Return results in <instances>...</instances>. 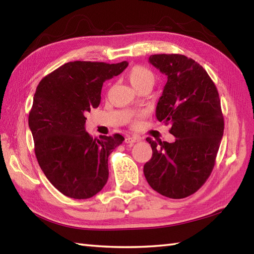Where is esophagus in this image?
<instances>
[{
    "instance_id": "34e87169",
    "label": "esophagus",
    "mask_w": 254,
    "mask_h": 254,
    "mask_svg": "<svg viewBox=\"0 0 254 254\" xmlns=\"http://www.w3.org/2000/svg\"><path fill=\"white\" fill-rule=\"evenodd\" d=\"M138 141H141V137H138L136 135H132V136H127L126 138V143L127 144H133V143H136Z\"/></svg>"
}]
</instances>
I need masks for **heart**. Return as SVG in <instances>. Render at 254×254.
<instances>
[{"label": "heart", "mask_w": 254, "mask_h": 254, "mask_svg": "<svg viewBox=\"0 0 254 254\" xmlns=\"http://www.w3.org/2000/svg\"><path fill=\"white\" fill-rule=\"evenodd\" d=\"M127 78L130 80L131 85L134 88H138L141 86L149 85L153 86L155 82V76L154 73L150 71L149 68L142 66V65H136L133 66L130 71L127 72ZM141 117V116H138ZM137 124V121L135 122Z\"/></svg>", "instance_id": "1"}]
</instances>
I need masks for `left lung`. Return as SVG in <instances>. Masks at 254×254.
<instances>
[{"mask_svg":"<svg viewBox=\"0 0 254 254\" xmlns=\"http://www.w3.org/2000/svg\"><path fill=\"white\" fill-rule=\"evenodd\" d=\"M148 61L167 76L156 117L170 124L176 141L146 138L153 156L144 175L161 195L183 198L195 193L214 168L224 133L219 95L207 72L190 58L154 55Z\"/></svg>","mask_w":254,"mask_h":254,"instance_id":"obj_1","label":"left lung"}]
</instances>
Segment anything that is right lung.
Here are the masks:
<instances>
[{
	"instance_id": "add662e5",
	"label": "right lung",
	"mask_w": 254,
	"mask_h": 254,
	"mask_svg": "<svg viewBox=\"0 0 254 254\" xmlns=\"http://www.w3.org/2000/svg\"><path fill=\"white\" fill-rule=\"evenodd\" d=\"M127 65V61L68 62L37 86L28 118L35 154L47 179L65 196L89 198L107 183L108 157L124 137L93 138L85 130V116L99 106L106 80Z\"/></svg>"
}]
</instances>
